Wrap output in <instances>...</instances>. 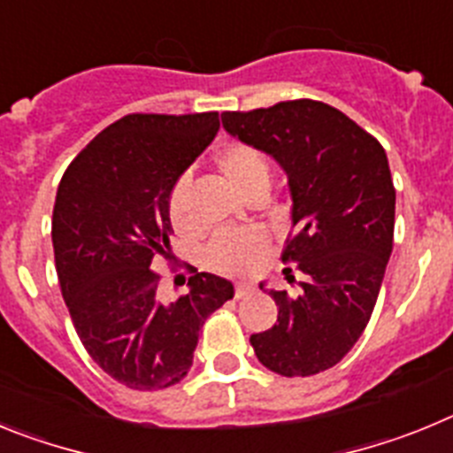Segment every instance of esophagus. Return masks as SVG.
Masks as SVG:
<instances>
[{"label": "esophagus", "instance_id": "esophagus-1", "mask_svg": "<svg viewBox=\"0 0 453 453\" xmlns=\"http://www.w3.org/2000/svg\"><path fill=\"white\" fill-rule=\"evenodd\" d=\"M254 295V286L251 283H235V299H245Z\"/></svg>", "mask_w": 453, "mask_h": 453}]
</instances>
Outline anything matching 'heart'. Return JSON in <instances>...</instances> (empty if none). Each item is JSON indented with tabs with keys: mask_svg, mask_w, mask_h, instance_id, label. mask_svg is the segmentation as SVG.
I'll use <instances>...</instances> for the list:
<instances>
[{
	"mask_svg": "<svg viewBox=\"0 0 453 453\" xmlns=\"http://www.w3.org/2000/svg\"><path fill=\"white\" fill-rule=\"evenodd\" d=\"M215 165L222 177L235 188L245 199L256 195H267L272 186V165L267 156L250 142H229L215 151ZM167 218L177 234H188L192 229L188 213V181L181 179L172 188L167 202ZM267 234L263 229L224 231L211 240L206 247V263L224 274H247L256 270L265 258Z\"/></svg>",
	"mask_w": 453,
	"mask_h": 453,
	"instance_id": "b5f03b06",
	"label": "heart"
}]
</instances>
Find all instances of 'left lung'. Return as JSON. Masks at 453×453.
Listing matches in <instances>:
<instances>
[{
	"label": "left lung",
	"mask_w": 453,
	"mask_h": 453,
	"mask_svg": "<svg viewBox=\"0 0 453 453\" xmlns=\"http://www.w3.org/2000/svg\"><path fill=\"white\" fill-rule=\"evenodd\" d=\"M222 127L286 172L295 235L283 261L303 272L297 295L270 290L279 318L250 338L256 358L281 376L329 370L365 331L390 258L395 186L386 150L313 99L222 113Z\"/></svg>",
	"instance_id": "1"
}]
</instances>
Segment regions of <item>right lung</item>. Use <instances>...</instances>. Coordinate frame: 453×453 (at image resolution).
Segmentation results:
<instances>
[{"mask_svg": "<svg viewBox=\"0 0 453 453\" xmlns=\"http://www.w3.org/2000/svg\"><path fill=\"white\" fill-rule=\"evenodd\" d=\"M218 129V113L127 115L70 163L56 192L63 299L92 361L131 390L181 381L206 318L234 297V283L195 270L186 295L163 299L154 272L172 251V188Z\"/></svg>", "mask_w": 453, "mask_h": 453, "instance_id": "obj_1", "label": "right lung"}]
</instances>
